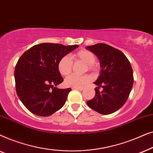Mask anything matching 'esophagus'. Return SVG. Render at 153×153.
<instances>
[{
  "label": "esophagus",
  "mask_w": 153,
  "mask_h": 153,
  "mask_svg": "<svg viewBox=\"0 0 153 153\" xmlns=\"http://www.w3.org/2000/svg\"><path fill=\"white\" fill-rule=\"evenodd\" d=\"M73 90H77V91H83V87H78V88H72Z\"/></svg>",
  "instance_id": "esophagus-1"
}]
</instances>
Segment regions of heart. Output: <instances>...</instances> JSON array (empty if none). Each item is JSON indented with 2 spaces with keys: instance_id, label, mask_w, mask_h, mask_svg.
Returning <instances> with one entry per match:
<instances>
[{
  "instance_id": "obj_1",
  "label": "heart",
  "mask_w": 153,
  "mask_h": 153,
  "mask_svg": "<svg viewBox=\"0 0 153 153\" xmlns=\"http://www.w3.org/2000/svg\"><path fill=\"white\" fill-rule=\"evenodd\" d=\"M72 58L75 61L81 60L87 65V69L91 71H95L97 69L95 62L96 60V56L93 52L86 49H82L76 53L73 54ZM58 69L60 74L62 76H67L72 72V62L70 58L68 56H62L58 61ZM91 80V76L88 75H83L78 76L76 74H72L67 77L65 80V83L67 86L78 88L83 87L87 83H88Z\"/></svg>"
}]
</instances>
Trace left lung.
Instances as JSON below:
<instances>
[{"label": "left lung", "instance_id": "obj_1", "mask_svg": "<svg viewBox=\"0 0 153 153\" xmlns=\"http://www.w3.org/2000/svg\"><path fill=\"white\" fill-rule=\"evenodd\" d=\"M100 60V76L94 82L95 95L87 101L90 108L99 114L108 115L122 107L132 88L133 70L129 60L120 50L106 44L99 43L85 47ZM100 87L103 88L100 92Z\"/></svg>", "mask_w": 153, "mask_h": 153}]
</instances>
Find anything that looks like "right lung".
<instances>
[{"label": "right lung", "instance_id": "add662e5", "mask_svg": "<svg viewBox=\"0 0 153 153\" xmlns=\"http://www.w3.org/2000/svg\"><path fill=\"white\" fill-rule=\"evenodd\" d=\"M79 45L42 43L25 51L15 67L16 91L24 105L39 116H49L64 106L70 88L59 89L63 81L58 69L62 56Z\"/></svg>", "mask_w": 153, "mask_h": 153}]
</instances>
